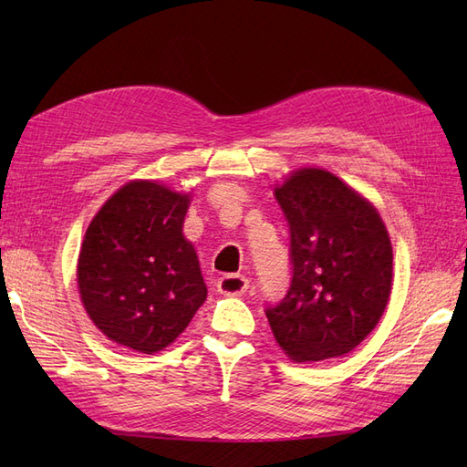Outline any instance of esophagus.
Wrapping results in <instances>:
<instances>
[{"mask_svg": "<svg viewBox=\"0 0 467 467\" xmlns=\"http://www.w3.org/2000/svg\"><path fill=\"white\" fill-rule=\"evenodd\" d=\"M249 288V280L242 275H225L218 280V292L225 296H242Z\"/></svg>", "mask_w": 467, "mask_h": 467, "instance_id": "1", "label": "esophagus"}]
</instances>
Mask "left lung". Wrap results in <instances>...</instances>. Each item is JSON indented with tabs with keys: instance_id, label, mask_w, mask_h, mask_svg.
<instances>
[{
	"instance_id": "1",
	"label": "left lung",
	"mask_w": 467,
	"mask_h": 467,
	"mask_svg": "<svg viewBox=\"0 0 467 467\" xmlns=\"http://www.w3.org/2000/svg\"><path fill=\"white\" fill-rule=\"evenodd\" d=\"M290 232L292 278L265 314L296 362L338 358L372 333L391 292L393 251L378 210L325 169L275 191Z\"/></svg>"
}]
</instances>
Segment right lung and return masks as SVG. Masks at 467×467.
Returning a JSON list of instances; mask_svg holds the SVG:
<instances>
[{
    "label": "right lung",
    "mask_w": 467,
    "mask_h": 467,
    "mask_svg": "<svg viewBox=\"0 0 467 467\" xmlns=\"http://www.w3.org/2000/svg\"><path fill=\"white\" fill-rule=\"evenodd\" d=\"M189 202V194L155 181H132L91 220L78 286L88 316L110 341L153 355L204 304L199 257L182 235Z\"/></svg>",
    "instance_id": "add662e5"
}]
</instances>
